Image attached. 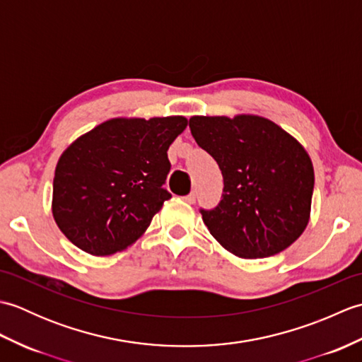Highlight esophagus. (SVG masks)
<instances>
[{"mask_svg":"<svg viewBox=\"0 0 362 362\" xmlns=\"http://www.w3.org/2000/svg\"><path fill=\"white\" fill-rule=\"evenodd\" d=\"M183 201L188 202V204H194V201H196V194H194V193H189L188 196L183 197Z\"/></svg>","mask_w":362,"mask_h":362,"instance_id":"34e87169","label":"esophagus"}]
</instances>
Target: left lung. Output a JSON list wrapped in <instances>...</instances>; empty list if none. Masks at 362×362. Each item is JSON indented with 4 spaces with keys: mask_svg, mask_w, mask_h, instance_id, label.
I'll return each mask as SVG.
<instances>
[{
    "mask_svg": "<svg viewBox=\"0 0 362 362\" xmlns=\"http://www.w3.org/2000/svg\"><path fill=\"white\" fill-rule=\"evenodd\" d=\"M196 143L216 160L224 197L201 210L222 247L253 259L280 253L298 240L311 216L314 168L294 136L259 115L191 117Z\"/></svg>",
    "mask_w": 362,
    "mask_h": 362,
    "instance_id": "obj_1",
    "label": "left lung"
}]
</instances>
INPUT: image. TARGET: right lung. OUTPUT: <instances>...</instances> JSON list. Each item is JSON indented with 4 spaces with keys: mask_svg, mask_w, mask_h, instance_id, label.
Masks as SVG:
<instances>
[{
    "mask_svg": "<svg viewBox=\"0 0 362 362\" xmlns=\"http://www.w3.org/2000/svg\"><path fill=\"white\" fill-rule=\"evenodd\" d=\"M188 126L180 115L112 118L68 146L52 182L51 211L68 240L104 257L132 245L171 194L168 149Z\"/></svg>",
    "mask_w": 362,
    "mask_h": 362,
    "instance_id": "right-lung-1",
    "label": "right lung"
}]
</instances>
